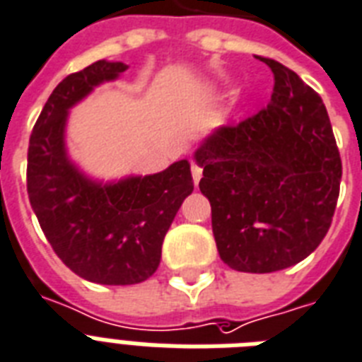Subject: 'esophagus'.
I'll use <instances>...</instances> for the list:
<instances>
[{"label": "esophagus", "mask_w": 362, "mask_h": 362, "mask_svg": "<svg viewBox=\"0 0 362 362\" xmlns=\"http://www.w3.org/2000/svg\"><path fill=\"white\" fill-rule=\"evenodd\" d=\"M202 168L198 166V164H192V179H194V185L199 183V179H202Z\"/></svg>", "instance_id": "1"}]
</instances>
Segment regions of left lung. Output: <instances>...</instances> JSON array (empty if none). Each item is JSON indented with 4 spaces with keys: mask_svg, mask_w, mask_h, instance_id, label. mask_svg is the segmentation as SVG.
<instances>
[{
    "mask_svg": "<svg viewBox=\"0 0 362 362\" xmlns=\"http://www.w3.org/2000/svg\"><path fill=\"white\" fill-rule=\"evenodd\" d=\"M271 103L215 131L194 158L222 262L243 273L291 267L317 248L337 209L342 160L322 97L282 63Z\"/></svg>",
    "mask_w": 362,
    "mask_h": 362,
    "instance_id": "1",
    "label": "left lung"
}]
</instances>
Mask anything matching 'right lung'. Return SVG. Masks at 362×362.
<instances>
[{"label": "right lung", "mask_w": 362, "mask_h": 362, "mask_svg": "<svg viewBox=\"0 0 362 362\" xmlns=\"http://www.w3.org/2000/svg\"><path fill=\"white\" fill-rule=\"evenodd\" d=\"M125 71V63L100 59L63 78L35 123L28 149V194L46 239L78 276L106 286L138 284L157 271L168 228L194 190L189 160L103 185L66 157L69 108Z\"/></svg>", "instance_id": "add662e5"}]
</instances>
